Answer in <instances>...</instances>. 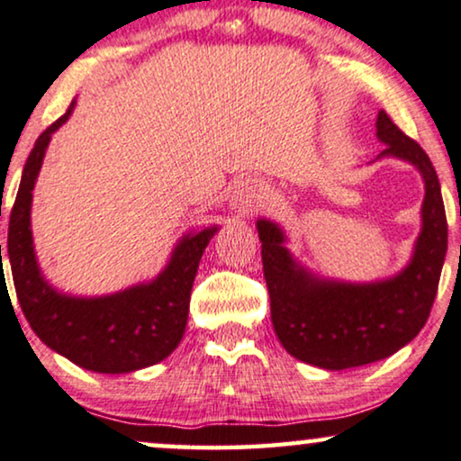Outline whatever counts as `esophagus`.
Masks as SVG:
<instances>
[{
	"instance_id": "esophagus-1",
	"label": "esophagus",
	"mask_w": 461,
	"mask_h": 461,
	"mask_svg": "<svg viewBox=\"0 0 461 461\" xmlns=\"http://www.w3.org/2000/svg\"><path fill=\"white\" fill-rule=\"evenodd\" d=\"M261 194H264V185H261V180L258 178L240 180L230 195L231 212L244 214L250 206H255V202L259 200Z\"/></svg>"
}]
</instances>
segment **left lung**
Listing matches in <instances>:
<instances>
[{
  "label": "left lung",
  "instance_id": "1",
  "mask_svg": "<svg viewBox=\"0 0 461 461\" xmlns=\"http://www.w3.org/2000/svg\"><path fill=\"white\" fill-rule=\"evenodd\" d=\"M376 138L385 144L376 159L411 163L423 178L421 230L402 270L368 283L323 276L291 253L281 223L255 221L274 331L289 355L323 370L357 368L409 345L428 321L445 264L447 217L432 161L383 110Z\"/></svg>",
  "mask_w": 461,
  "mask_h": 461
}]
</instances>
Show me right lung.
Listing matches in <instances>:
<instances>
[{
  "label": "right lung",
  "instance_id": "right-lung-1",
  "mask_svg": "<svg viewBox=\"0 0 461 461\" xmlns=\"http://www.w3.org/2000/svg\"><path fill=\"white\" fill-rule=\"evenodd\" d=\"M72 110L74 104L36 140L23 167L8 225L10 270L23 314L46 347L85 370L125 375L159 364L180 345L197 266L221 227L185 231L166 266L149 281L104 295H76L57 289L40 267L32 203L52 133L66 123Z\"/></svg>",
  "mask_w": 461,
  "mask_h": 461
}]
</instances>
